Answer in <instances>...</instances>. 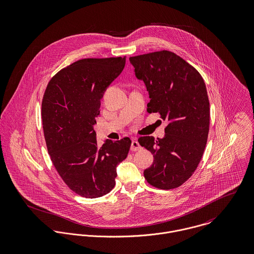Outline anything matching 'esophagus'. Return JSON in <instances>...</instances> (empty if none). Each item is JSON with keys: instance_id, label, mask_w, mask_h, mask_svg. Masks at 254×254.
<instances>
[{"instance_id": "esophagus-1", "label": "esophagus", "mask_w": 254, "mask_h": 254, "mask_svg": "<svg viewBox=\"0 0 254 254\" xmlns=\"http://www.w3.org/2000/svg\"><path fill=\"white\" fill-rule=\"evenodd\" d=\"M142 147L140 144L138 143L137 140H133L132 141V144H131V150L132 151H137V150H140Z\"/></svg>"}]
</instances>
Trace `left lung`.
<instances>
[{"label": "left lung", "instance_id": "left-lung-1", "mask_svg": "<svg viewBox=\"0 0 254 254\" xmlns=\"http://www.w3.org/2000/svg\"><path fill=\"white\" fill-rule=\"evenodd\" d=\"M129 61L148 92L147 112L168 120L164 138L138 140L154 157L144 171L145 180L161 190L178 188L195 171L207 142L210 109L205 83L193 66L169 51Z\"/></svg>", "mask_w": 254, "mask_h": 254}]
</instances>
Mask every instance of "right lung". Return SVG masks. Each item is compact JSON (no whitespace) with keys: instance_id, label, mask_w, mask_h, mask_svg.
<instances>
[{"instance_id":"right-lung-1","label":"right lung","mask_w":254,"mask_h":254,"mask_svg":"<svg viewBox=\"0 0 254 254\" xmlns=\"http://www.w3.org/2000/svg\"><path fill=\"white\" fill-rule=\"evenodd\" d=\"M125 63V57L77 61L50 80L43 97V130L53 164L84 197H100L114 188L116 166L130 149L129 138L98 145L94 130L101 99Z\"/></svg>"}]
</instances>
